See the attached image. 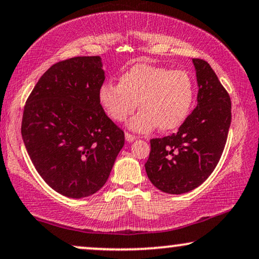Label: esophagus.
Wrapping results in <instances>:
<instances>
[{
    "label": "esophagus",
    "instance_id": "esophagus-1",
    "mask_svg": "<svg viewBox=\"0 0 259 259\" xmlns=\"http://www.w3.org/2000/svg\"><path fill=\"white\" fill-rule=\"evenodd\" d=\"M125 138H126V140H127V142H128V143L133 142V140H136V136H133V134H131V133H128V132L125 133Z\"/></svg>",
    "mask_w": 259,
    "mask_h": 259
}]
</instances>
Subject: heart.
I'll return each mask as SVG.
<instances>
[{
  "label": "heart",
  "mask_w": 259,
  "mask_h": 259,
  "mask_svg": "<svg viewBox=\"0 0 259 259\" xmlns=\"http://www.w3.org/2000/svg\"><path fill=\"white\" fill-rule=\"evenodd\" d=\"M195 97V84L184 70L137 64L119 77V83H103L99 101L105 113L122 122L136 109L128 126L136 132L174 131L189 115Z\"/></svg>",
  "instance_id": "1"
}]
</instances>
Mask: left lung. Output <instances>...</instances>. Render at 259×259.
Returning a JSON list of instances; mask_svg holds the SVG:
<instances>
[{"mask_svg": "<svg viewBox=\"0 0 259 259\" xmlns=\"http://www.w3.org/2000/svg\"><path fill=\"white\" fill-rule=\"evenodd\" d=\"M197 106L179 132L151 139L145 163L149 180L167 194H184L201 186L219 163L231 125V99L206 60L194 58Z\"/></svg>", "mask_w": 259, "mask_h": 259, "instance_id": "obj_1", "label": "left lung"}]
</instances>
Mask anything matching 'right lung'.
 <instances>
[{
  "mask_svg": "<svg viewBox=\"0 0 259 259\" xmlns=\"http://www.w3.org/2000/svg\"><path fill=\"white\" fill-rule=\"evenodd\" d=\"M103 82L99 56L73 57L53 64L26 101V150L42 180L64 196L99 191L125 144L123 131L100 105Z\"/></svg>",
  "mask_w": 259,
  "mask_h": 259,
  "instance_id": "1",
  "label": "right lung"
}]
</instances>
